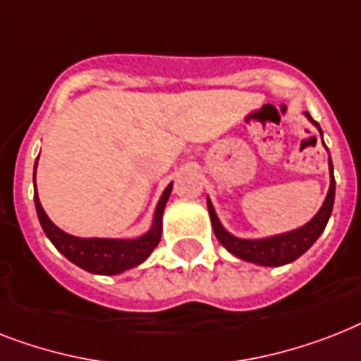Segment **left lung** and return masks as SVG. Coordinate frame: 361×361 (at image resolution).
I'll return each instance as SVG.
<instances>
[{
    "label": "left lung",
    "instance_id": "8db88e82",
    "mask_svg": "<svg viewBox=\"0 0 361 361\" xmlns=\"http://www.w3.org/2000/svg\"><path fill=\"white\" fill-rule=\"evenodd\" d=\"M306 116L319 128V124L310 116V113H306ZM319 131H321V128H319ZM328 165H330V189H328L326 200H324L323 207L319 209L317 215L313 216L306 226L298 228L295 231H289V233H283V235L269 237V239H254V241L252 239H237V237L230 235L221 226V222H219V219L215 215V209L211 206V202L207 200L211 226H213V231H215L219 243L226 250H230L233 256L241 257L245 262L257 263V265L280 267L286 265V263L295 262L297 257L302 256L304 252L312 247L313 243L317 241L319 235L326 228L328 219L332 215L334 196H336V180H334V166L330 159H328Z\"/></svg>",
    "mask_w": 361,
    "mask_h": 361
}]
</instances>
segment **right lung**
<instances>
[{
    "mask_svg": "<svg viewBox=\"0 0 361 361\" xmlns=\"http://www.w3.org/2000/svg\"><path fill=\"white\" fill-rule=\"evenodd\" d=\"M37 166V165H35ZM35 180V178H33ZM172 190V183L165 189L161 196L157 209H155L154 226L148 233H145L139 239H81L64 233L59 230L54 222L49 221L46 211L40 206V200L37 196V187H35V207H37L38 221L42 226L44 233L49 237V241L54 243L64 257H68L70 262L75 263L85 271L94 272V274H118L131 267H137L142 263L146 257L150 256L152 250L157 247L161 239V219H163V209L169 200Z\"/></svg>",
    "mask_w": 361,
    "mask_h": 361,
    "instance_id": "1",
    "label": "right lung"
}]
</instances>
